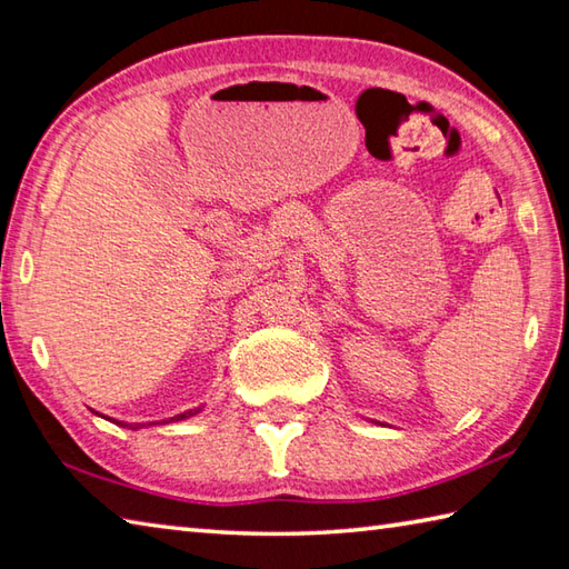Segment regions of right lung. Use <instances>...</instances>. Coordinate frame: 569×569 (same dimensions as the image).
Instances as JSON below:
<instances>
[{
  "label": "right lung",
  "instance_id": "add662e5",
  "mask_svg": "<svg viewBox=\"0 0 569 569\" xmlns=\"http://www.w3.org/2000/svg\"><path fill=\"white\" fill-rule=\"evenodd\" d=\"M196 412V410H193ZM191 412H183V415H177V417H171V420L169 422H177V420H183V417H189Z\"/></svg>",
  "mask_w": 569,
  "mask_h": 569
}]
</instances>
